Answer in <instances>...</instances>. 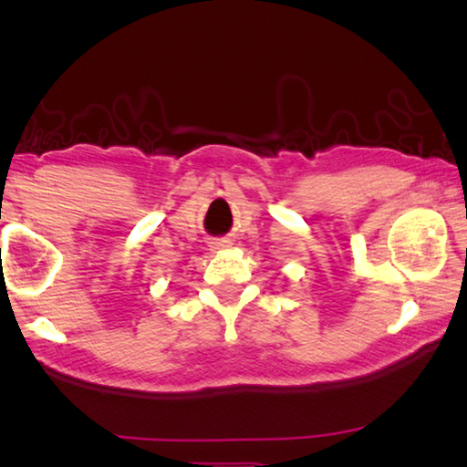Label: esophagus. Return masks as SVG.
I'll return each instance as SVG.
<instances>
[{
    "label": "esophagus",
    "mask_w": 467,
    "mask_h": 467,
    "mask_svg": "<svg viewBox=\"0 0 467 467\" xmlns=\"http://www.w3.org/2000/svg\"><path fill=\"white\" fill-rule=\"evenodd\" d=\"M229 246H232V242H229V240H217V242L211 244V248L215 250V252H217V250H227Z\"/></svg>",
    "instance_id": "esophagus-1"
}]
</instances>
